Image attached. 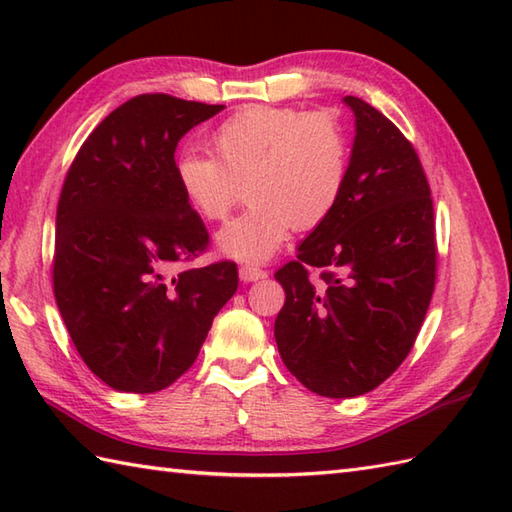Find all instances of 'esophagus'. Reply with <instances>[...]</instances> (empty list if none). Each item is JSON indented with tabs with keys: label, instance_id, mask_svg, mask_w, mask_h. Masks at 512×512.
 Instances as JSON below:
<instances>
[{
	"label": "esophagus",
	"instance_id": "esophagus-1",
	"mask_svg": "<svg viewBox=\"0 0 512 512\" xmlns=\"http://www.w3.org/2000/svg\"><path fill=\"white\" fill-rule=\"evenodd\" d=\"M268 273L262 268H257L253 264H244L242 268H239V279L244 281V284H250V281H259V279H266Z\"/></svg>",
	"mask_w": 512,
	"mask_h": 512
}]
</instances>
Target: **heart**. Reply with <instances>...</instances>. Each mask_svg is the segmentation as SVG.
I'll use <instances>...</instances> for the list:
<instances>
[{
    "label": "heart",
    "mask_w": 512,
    "mask_h": 512,
    "mask_svg": "<svg viewBox=\"0 0 512 512\" xmlns=\"http://www.w3.org/2000/svg\"><path fill=\"white\" fill-rule=\"evenodd\" d=\"M213 158L182 154L176 182L191 209L224 220L246 184L248 209L217 233V248L242 262H264L295 231H310L339 202L347 180V138L325 114L253 105L211 134Z\"/></svg>",
    "instance_id": "1"
}]
</instances>
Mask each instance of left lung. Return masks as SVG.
Returning <instances> with one entry per match:
<instances>
[{
  "instance_id": "left-lung-1",
  "label": "left lung",
  "mask_w": 512,
  "mask_h": 512,
  "mask_svg": "<svg viewBox=\"0 0 512 512\" xmlns=\"http://www.w3.org/2000/svg\"><path fill=\"white\" fill-rule=\"evenodd\" d=\"M354 145L339 202L275 279L281 361L325 398L376 389L411 352L436 286V222L416 149L356 96ZM319 269L321 282L309 279Z\"/></svg>"
}]
</instances>
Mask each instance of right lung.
<instances>
[{
    "mask_svg": "<svg viewBox=\"0 0 512 512\" xmlns=\"http://www.w3.org/2000/svg\"><path fill=\"white\" fill-rule=\"evenodd\" d=\"M224 105L140 94L103 118L65 176L54 297L70 339L105 385L154 394L193 365L237 266L173 275L209 244L176 182L180 138Z\"/></svg>",
    "mask_w": 512,
    "mask_h": 512,
    "instance_id": "obj_1",
    "label": "right lung"
}]
</instances>
